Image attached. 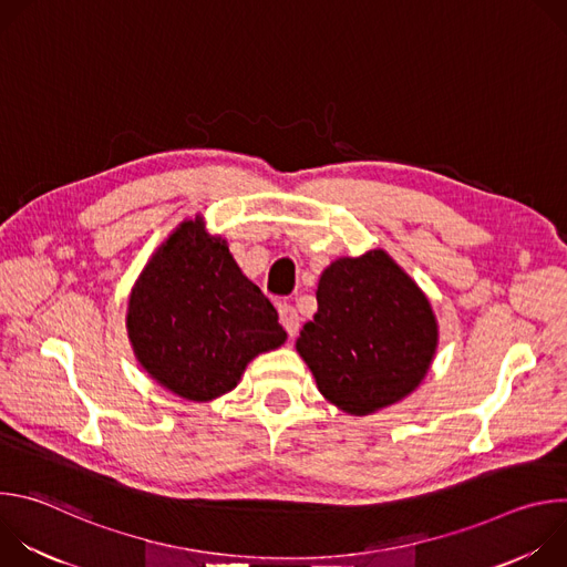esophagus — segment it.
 <instances>
[{
  "mask_svg": "<svg viewBox=\"0 0 567 567\" xmlns=\"http://www.w3.org/2000/svg\"><path fill=\"white\" fill-rule=\"evenodd\" d=\"M278 316H280L282 328H285V330H287V334L293 339V337L298 334V328H300V318H298V311H296L291 305L282 302V305L278 307Z\"/></svg>",
  "mask_w": 567,
  "mask_h": 567,
  "instance_id": "34e87169",
  "label": "esophagus"
}]
</instances>
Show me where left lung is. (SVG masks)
I'll return each instance as SVG.
<instances>
[{
	"instance_id": "obj_1",
	"label": "left lung",
	"mask_w": 567,
	"mask_h": 567,
	"mask_svg": "<svg viewBox=\"0 0 567 567\" xmlns=\"http://www.w3.org/2000/svg\"><path fill=\"white\" fill-rule=\"evenodd\" d=\"M316 300L296 350L337 409L363 417L422 383L437 350V320L424 291L385 251L332 262Z\"/></svg>"
}]
</instances>
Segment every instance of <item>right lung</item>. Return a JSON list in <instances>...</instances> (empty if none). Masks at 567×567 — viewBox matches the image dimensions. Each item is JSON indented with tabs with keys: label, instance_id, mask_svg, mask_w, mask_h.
Here are the masks:
<instances>
[{
	"label": "right lung",
	"instance_id": "add662e5",
	"mask_svg": "<svg viewBox=\"0 0 567 567\" xmlns=\"http://www.w3.org/2000/svg\"><path fill=\"white\" fill-rule=\"evenodd\" d=\"M127 334L143 370L188 401L233 390L249 361L287 339L276 307L199 215L182 221L141 271Z\"/></svg>",
	"mask_w": 567,
	"mask_h": 567
}]
</instances>
